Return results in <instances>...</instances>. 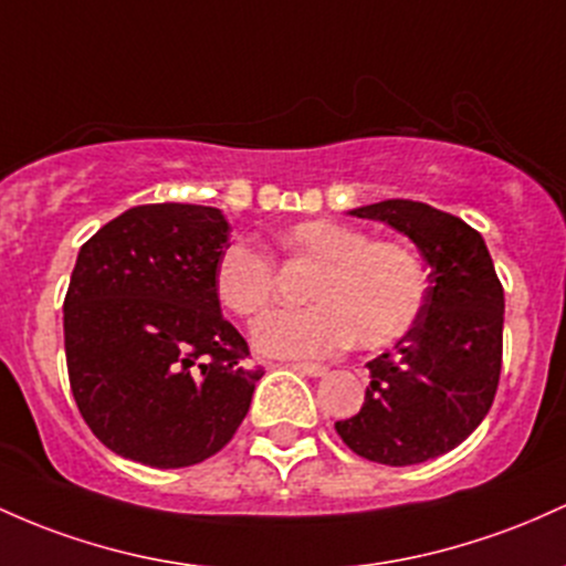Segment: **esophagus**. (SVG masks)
Wrapping results in <instances>:
<instances>
[{"label": "esophagus", "mask_w": 566, "mask_h": 566, "mask_svg": "<svg viewBox=\"0 0 566 566\" xmlns=\"http://www.w3.org/2000/svg\"><path fill=\"white\" fill-rule=\"evenodd\" d=\"M290 368L297 370V374H303V376H312V378H319L327 374L325 365H316V363H293Z\"/></svg>", "instance_id": "34e87169"}]
</instances>
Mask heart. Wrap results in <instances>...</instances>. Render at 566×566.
<instances>
[{
    "instance_id": "b5f03b06",
    "label": "heart",
    "mask_w": 566,
    "mask_h": 566,
    "mask_svg": "<svg viewBox=\"0 0 566 566\" xmlns=\"http://www.w3.org/2000/svg\"><path fill=\"white\" fill-rule=\"evenodd\" d=\"M290 258L314 263L303 308H279L252 327L254 349L265 357H319L354 340L365 349L392 344L411 331L427 293L421 258L400 241H368L338 220H303L279 228ZM214 293L239 316L269 306L273 265L247 244H233L214 265Z\"/></svg>"
}]
</instances>
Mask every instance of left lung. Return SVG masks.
I'll return each mask as SVG.
<instances>
[{
    "label": "left lung",
    "mask_w": 566,
    "mask_h": 566,
    "mask_svg": "<svg viewBox=\"0 0 566 566\" xmlns=\"http://www.w3.org/2000/svg\"><path fill=\"white\" fill-rule=\"evenodd\" d=\"M349 214L408 235L430 265V287L411 331L392 352L365 363L370 384L363 408L335 421L354 454L408 468L457 449L492 408L505 295L486 241L459 217L406 198Z\"/></svg>",
    "instance_id": "left-lung-1"
}]
</instances>
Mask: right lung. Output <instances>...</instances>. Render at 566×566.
I'll use <instances>...</instances> for the list:
<instances>
[{"label": "right lung", "instance_id": "1", "mask_svg": "<svg viewBox=\"0 0 566 566\" xmlns=\"http://www.w3.org/2000/svg\"><path fill=\"white\" fill-rule=\"evenodd\" d=\"M231 222L214 207L147 203L80 247L64 301L74 402L115 454L171 470L239 430L263 370L220 312L214 265Z\"/></svg>", "mask_w": 566, "mask_h": 566}]
</instances>
